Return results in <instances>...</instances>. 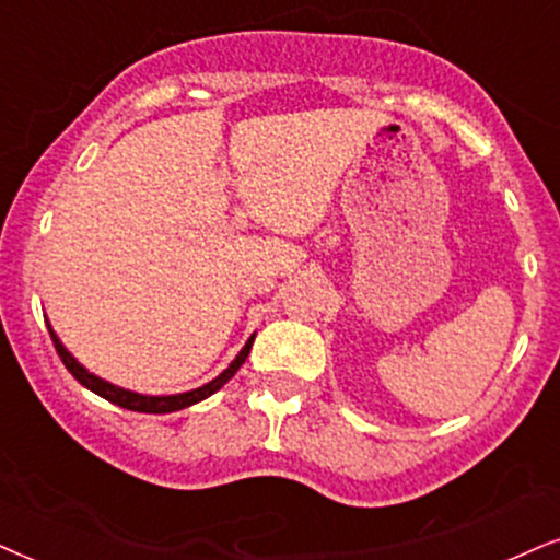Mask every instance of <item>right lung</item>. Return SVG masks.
Masks as SVG:
<instances>
[{
    "label": "right lung",
    "mask_w": 560,
    "mask_h": 560,
    "mask_svg": "<svg viewBox=\"0 0 560 560\" xmlns=\"http://www.w3.org/2000/svg\"><path fill=\"white\" fill-rule=\"evenodd\" d=\"M46 325H48V332H51V341L56 346V351H59L63 366H67V370L74 374V380L80 382V385H84V387H88V390H92L95 395H101V398H105V400L116 402V406H121L126 410H139V413H173V410H183V408L194 406V402L207 400L209 395H214L219 387H224L232 377H235V372L240 370V366H243V362L247 359V353H250L253 341H256V332H253V336L245 341L243 349H240L237 357L232 359L228 370L219 374V377L207 382V385L196 387V390L178 393V395H144V393L126 390V387H118V385H113V382L97 377V374H92L88 366H82L72 357V353H69L67 346L61 343V338L56 336V330L51 328V323L46 320Z\"/></svg>",
    "instance_id": "right-lung-1"
}]
</instances>
